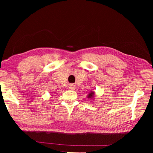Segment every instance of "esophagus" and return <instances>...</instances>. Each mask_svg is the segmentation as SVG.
I'll return each instance as SVG.
<instances>
[{
	"mask_svg": "<svg viewBox=\"0 0 153 153\" xmlns=\"http://www.w3.org/2000/svg\"><path fill=\"white\" fill-rule=\"evenodd\" d=\"M69 89H71V90H74L75 89V86L73 84H70V85H69Z\"/></svg>",
	"mask_w": 153,
	"mask_h": 153,
	"instance_id": "1",
	"label": "esophagus"
}]
</instances>
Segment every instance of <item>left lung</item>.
Here are the masks:
<instances>
[{"label": "left lung", "instance_id": "8db88e82", "mask_svg": "<svg viewBox=\"0 0 153 153\" xmlns=\"http://www.w3.org/2000/svg\"><path fill=\"white\" fill-rule=\"evenodd\" d=\"M93 95H94V92H91L88 94V98H92L93 97Z\"/></svg>", "mask_w": 153, "mask_h": 153}]
</instances>
